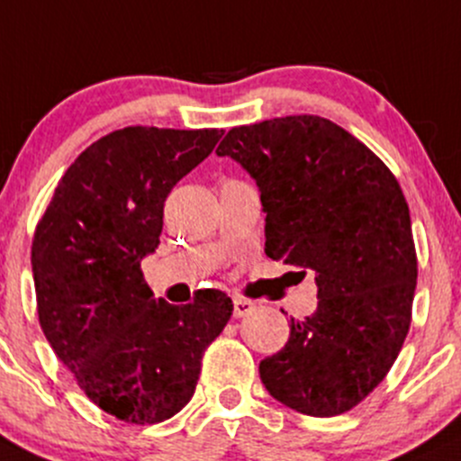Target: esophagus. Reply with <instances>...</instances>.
<instances>
[{"label": "esophagus", "instance_id": "obj_1", "mask_svg": "<svg viewBox=\"0 0 461 461\" xmlns=\"http://www.w3.org/2000/svg\"><path fill=\"white\" fill-rule=\"evenodd\" d=\"M256 304L247 298H234V316L236 318H245L249 313H254Z\"/></svg>", "mask_w": 461, "mask_h": 461}]
</instances>
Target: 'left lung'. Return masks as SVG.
I'll list each match as a JSON object with an SVG mask.
<instances>
[{
  "mask_svg": "<svg viewBox=\"0 0 461 461\" xmlns=\"http://www.w3.org/2000/svg\"><path fill=\"white\" fill-rule=\"evenodd\" d=\"M216 154L258 183L265 254L316 274V313L292 318L287 345L260 362L265 389L312 418L351 411L384 380L411 327L418 254L400 183L316 114L231 128Z\"/></svg>",
  "mask_w": 461,
  "mask_h": 461,
  "instance_id": "obj_1",
  "label": "left lung"
}]
</instances>
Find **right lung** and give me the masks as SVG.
<instances>
[{
  "instance_id": "add662e5",
  "label": "right lung",
  "mask_w": 461,
  "mask_h": 461,
  "mask_svg": "<svg viewBox=\"0 0 461 461\" xmlns=\"http://www.w3.org/2000/svg\"><path fill=\"white\" fill-rule=\"evenodd\" d=\"M221 137L218 128L114 130L75 158L37 222L32 278L43 336L79 389L121 422L176 415L234 312L218 289L181 307L157 300L141 271L158 245L167 194Z\"/></svg>"
}]
</instances>
